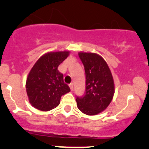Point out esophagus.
Wrapping results in <instances>:
<instances>
[{"label": "esophagus", "instance_id": "obj_1", "mask_svg": "<svg viewBox=\"0 0 149 149\" xmlns=\"http://www.w3.org/2000/svg\"><path fill=\"white\" fill-rule=\"evenodd\" d=\"M69 86H70V88L71 91H73V84H69Z\"/></svg>", "mask_w": 149, "mask_h": 149}]
</instances>
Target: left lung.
<instances>
[{
  "label": "left lung",
  "instance_id": "obj_1",
  "mask_svg": "<svg viewBox=\"0 0 149 149\" xmlns=\"http://www.w3.org/2000/svg\"><path fill=\"white\" fill-rule=\"evenodd\" d=\"M79 56L86 73V91L76 99L80 111L96 115L107 109L115 94V84L109 66L100 55L80 52Z\"/></svg>",
  "mask_w": 149,
  "mask_h": 149
}]
</instances>
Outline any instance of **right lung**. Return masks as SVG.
<instances>
[{
	"label": "right lung",
	"mask_w": 149,
	"mask_h": 149,
	"mask_svg": "<svg viewBox=\"0 0 149 149\" xmlns=\"http://www.w3.org/2000/svg\"><path fill=\"white\" fill-rule=\"evenodd\" d=\"M69 51L49 52L35 63L26 79L29 102L39 110L49 111L57 107L61 97L70 91L64 83L63 75L58 67L68 57Z\"/></svg>",
	"instance_id": "right-lung-1"
}]
</instances>
